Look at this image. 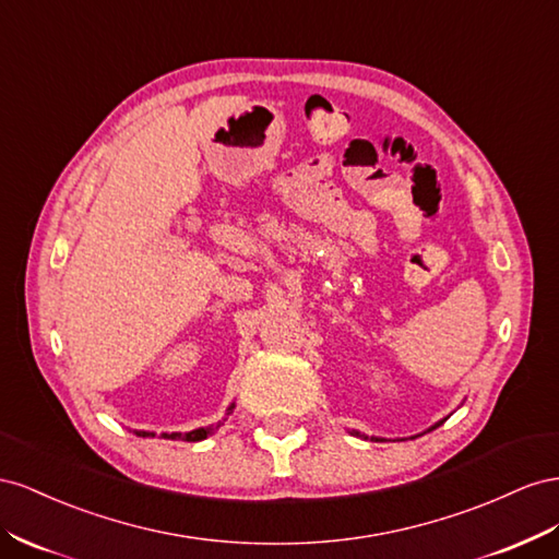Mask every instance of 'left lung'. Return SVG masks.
<instances>
[{"instance_id": "left-lung-1", "label": "left lung", "mask_w": 559, "mask_h": 559, "mask_svg": "<svg viewBox=\"0 0 559 559\" xmlns=\"http://www.w3.org/2000/svg\"><path fill=\"white\" fill-rule=\"evenodd\" d=\"M440 424H442V421H440ZM440 424H438V426H440ZM433 428H436V426H433Z\"/></svg>"}]
</instances>
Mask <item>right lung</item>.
<instances>
[{
    "label": "right lung",
    "instance_id": "add662e5",
    "mask_svg": "<svg viewBox=\"0 0 559 559\" xmlns=\"http://www.w3.org/2000/svg\"><path fill=\"white\" fill-rule=\"evenodd\" d=\"M234 407V405H231ZM229 407V409H231ZM217 426H209V428H197V430H189V433H162V438H166V440H187V442H199V440H205L209 438L213 430H215ZM135 436H140V438H147V436H154V433H147V430H135Z\"/></svg>",
    "mask_w": 559,
    "mask_h": 559
}]
</instances>
